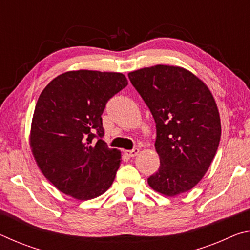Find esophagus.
Segmentation results:
<instances>
[{
    "instance_id": "obj_1",
    "label": "esophagus",
    "mask_w": 250,
    "mask_h": 250,
    "mask_svg": "<svg viewBox=\"0 0 250 250\" xmlns=\"http://www.w3.org/2000/svg\"><path fill=\"white\" fill-rule=\"evenodd\" d=\"M138 153H139L138 147H134L133 150H125V154L126 156H129V158H134L135 155H138Z\"/></svg>"
}]
</instances>
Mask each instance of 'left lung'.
Wrapping results in <instances>:
<instances>
[{
	"instance_id": "obj_1",
	"label": "left lung",
	"mask_w": 250,
	"mask_h": 250,
	"mask_svg": "<svg viewBox=\"0 0 250 250\" xmlns=\"http://www.w3.org/2000/svg\"><path fill=\"white\" fill-rule=\"evenodd\" d=\"M128 77L155 121L160 167L147 183L167 196L189 191L208 170L221 140L213 96L202 80L181 67L156 65Z\"/></svg>"
}]
</instances>
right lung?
I'll use <instances>...</instances> for the list:
<instances>
[{"mask_svg": "<svg viewBox=\"0 0 250 250\" xmlns=\"http://www.w3.org/2000/svg\"><path fill=\"white\" fill-rule=\"evenodd\" d=\"M128 84L120 73L77 70L59 75L42 91L34 111L31 147L37 166L59 191L87 201L111 186L120 152L103 140V115Z\"/></svg>", "mask_w": 250, "mask_h": 250, "instance_id": "add662e5", "label": "right lung"}]
</instances>
